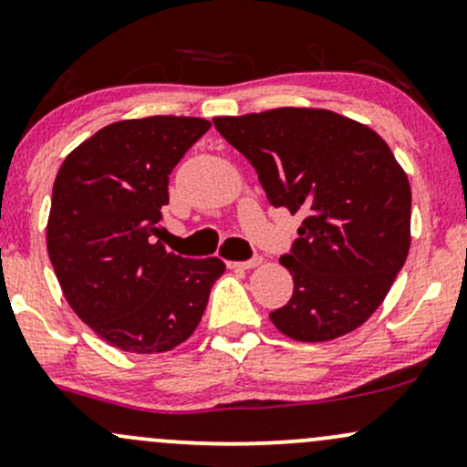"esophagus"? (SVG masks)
<instances>
[{"instance_id": "1", "label": "esophagus", "mask_w": 467, "mask_h": 467, "mask_svg": "<svg viewBox=\"0 0 467 467\" xmlns=\"http://www.w3.org/2000/svg\"><path fill=\"white\" fill-rule=\"evenodd\" d=\"M262 265V257H251V260H244V262H229V266L232 268H255Z\"/></svg>"}]
</instances>
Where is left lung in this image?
<instances>
[{"label": "left lung", "mask_w": 467, "mask_h": 467, "mask_svg": "<svg viewBox=\"0 0 467 467\" xmlns=\"http://www.w3.org/2000/svg\"><path fill=\"white\" fill-rule=\"evenodd\" d=\"M249 159L271 205L301 213L293 275L273 326L301 343L354 332L378 310L410 246V185L387 141L367 124L327 109L282 107L213 118Z\"/></svg>", "instance_id": "1"}]
</instances>
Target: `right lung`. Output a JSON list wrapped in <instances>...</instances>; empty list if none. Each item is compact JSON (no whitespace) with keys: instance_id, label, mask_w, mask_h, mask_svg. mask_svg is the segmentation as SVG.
Returning <instances> with one entry per match:
<instances>
[{"instance_id":"1","label":"right lung","mask_w":467,"mask_h":467,"mask_svg":"<svg viewBox=\"0 0 467 467\" xmlns=\"http://www.w3.org/2000/svg\"><path fill=\"white\" fill-rule=\"evenodd\" d=\"M210 126L174 115L113 122L76 146L54 181L49 262L71 310L122 352L188 341L224 273L218 257L188 260L155 240L170 172Z\"/></svg>"}]
</instances>
